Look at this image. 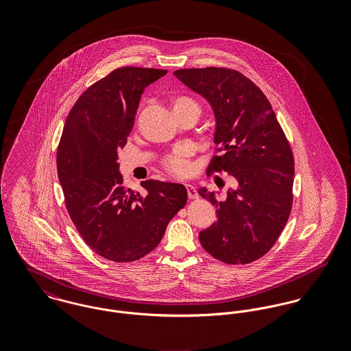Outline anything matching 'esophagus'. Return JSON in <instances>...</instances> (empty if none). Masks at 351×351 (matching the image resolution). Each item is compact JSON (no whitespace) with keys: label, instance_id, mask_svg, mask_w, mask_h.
I'll return each instance as SVG.
<instances>
[{"label":"esophagus","instance_id":"obj_1","mask_svg":"<svg viewBox=\"0 0 351 351\" xmlns=\"http://www.w3.org/2000/svg\"><path fill=\"white\" fill-rule=\"evenodd\" d=\"M185 186H186V191H188V197H189V199H192V200H195V199H199V193H197V191H196V188H195L193 185H191V184H186Z\"/></svg>","mask_w":351,"mask_h":351}]
</instances>
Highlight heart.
I'll use <instances>...</instances> for the list:
<instances>
[{"label": "heart", "mask_w": 351, "mask_h": 351, "mask_svg": "<svg viewBox=\"0 0 351 351\" xmlns=\"http://www.w3.org/2000/svg\"><path fill=\"white\" fill-rule=\"evenodd\" d=\"M171 109L173 112H180V110H193L197 114L200 113V106L196 101L188 96H174L171 99ZM192 156V150L188 147H178L177 150L173 151V154H170L163 165L165 169L167 171H170L174 176H188L192 171V163H191V158Z\"/></svg>", "instance_id": "1"}]
</instances>
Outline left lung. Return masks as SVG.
I'll list each match as a JSON object with an SVG mask.
<instances>
[{"instance_id": "left-lung-1", "label": "left lung", "mask_w": 351, "mask_h": 351, "mask_svg": "<svg viewBox=\"0 0 351 351\" xmlns=\"http://www.w3.org/2000/svg\"><path fill=\"white\" fill-rule=\"evenodd\" d=\"M174 75L208 101L220 155L209 169L230 173L226 197L199 189L217 220L199 234L201 246L226 263H250L273 247L292 208L295 162L276 113L262 90L224 67L181 69Z\"/></svg>"}]
</instances>
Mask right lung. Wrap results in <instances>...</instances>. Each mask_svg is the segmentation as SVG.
<instances>
[{"label": "right lung", "instance_id": "add662e5", "mask_svg": "<svg viewBox=\"0 0 351 351\" xmlns=\"http://www.w3.org/2000/svg\"><path fill=\"white\" fill-rule=\"evenodd\" d=\"M167 70L120 67L71 108L56 152L67 212L86 245L113 262L154 250L188 200L182 184L147 180V195L123 186L117 152L127 143L143 90Z\"/></svg>", "mask_w": 351, "mask_h": 351}]
</instances>
